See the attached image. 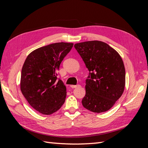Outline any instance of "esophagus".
<instances>
[{
  "label": "esophagus",
  "mask_w": 148,
  "mask_h": 148,
  "mask_svg": "<svg viewBox=\"0 0 148 148\" xmlns=\"http://www.w3.org/2000/svg\"><path fill=\"white\" fill-rule=\"evenodd\" d=\"M70 87L71 88H77V87H79V85L78 84V85H71Z\"/></svg>",
  "instance_id": "1"
}]
</instances>
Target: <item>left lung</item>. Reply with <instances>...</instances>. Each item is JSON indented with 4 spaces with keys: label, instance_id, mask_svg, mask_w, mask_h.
I'll return each instance as SVG.
<instances>
[{
    "label": "left lung",
    "instance_id": "left-lung-1",
    "mask_svg": "<svg viewBox=\"0 0 148 148\" xmlns=\"http://www.w3.org/2000/svg\"><path fill=\"white\" fill-rule=\"evenodd\" d=\"M74 47L89 71L82 101L83 107L95 113L107 111L124 91L125 69L122 57L99 41L77 43Z\"/></svg>",
    "mask_w": 148,
    "mask_h": 148
}]
</instances>
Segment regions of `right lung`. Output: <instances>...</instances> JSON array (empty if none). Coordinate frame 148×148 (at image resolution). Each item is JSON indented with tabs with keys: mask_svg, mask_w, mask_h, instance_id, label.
Here are the masks:
<instances>
[{
	"mask_svg": "<svg viewBox=\"0 0 148 148\" xmlns=\"http://www.w3.org/2000/svg\"><path fill=\"white\" fill-rule=\"evenodd\" d=\"M73 46V43H53L36 49L26 57L21 70L20 89L29 105L39 112L51 115L65 102L66 86L57 79L56 72Z\"/></svg>",
	"mask_w": 148,
	"mask_h": 148,
	"instance_id": "1",
	"label": "right lung"
}]
</instances>
